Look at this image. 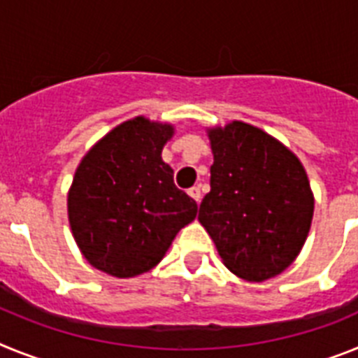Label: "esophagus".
Instances as JSON below:
<instances>
[{"instance_id": "1", "label": "esophagus", "mask_w": 358, "mask_h": 358, "mask_svg": "<svg viewBox=\"0 0 358 358\" xmlns=\"http://www.w3.org/2000/svg\"><path fill=\"white\" fill-rule=\"evenodd\" d=\"M189 196L192 198V200L196 201V203H200V200H201V189H200V185H194V187H191L189 189Z\"/></svg>"}]
</instances>
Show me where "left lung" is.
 <instances>
[{"label": "left lung", "mask_w": 358, "mask_h": 358, "mask_svg": "<svg viewBox=\"0 0 358 358\" xmlns=\"http://www.w3.org/2000/svg\"><path fill=\"white\" fill-rule=\"evenodd\" d=\"M214 164L200 203L201 225L223 263L247 281L292 265L313 216V194L299 158L257 127L232 122L209 131Z\"/></svg>", "instance_id": "8db88e82"}]
</instances>
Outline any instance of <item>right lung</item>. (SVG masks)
Masks as SVG:
<instances>
[{
    "label": "right lung",
    "instance_id": "1",
    "mask_svg": "<svg viewBox=\"0 0 358 358\" xmlns=\"http://www.w3.org/2000/svg\"><path fill=\"white\" fill-rule=\"evenodd\" d=\"M169 124L144 117L120 124L79 164L68 194L71 232L90 265L115 278L157 266L198 213L162 160Z\"/></svg>",
    "mask_w": 358,
    "mask_h": 358
}]
</instances>
